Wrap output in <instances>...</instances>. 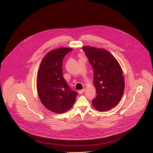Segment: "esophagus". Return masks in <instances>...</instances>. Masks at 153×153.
Listing matches in <instances>:
<instances>
[{
    "instance_id": "1",
    "label": "esophagus",
    "mask_w": 153,
    "mask_h": 153,
    "mask_svg": "<svg viewBox=\"0 0 153 153\" xmlns=\"http://www.w3.org/2000/svg\"><path fill=\"white\" fill-rule=\"evenodd\" d=\"M84 92H85V89H82V90L79 91V94H82Z\"/></svg>"
}]
</instances>
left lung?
Here are the masks:
<instances>
[{"mask_svg": "<svg viewBox=\"0 0 153 153\" xmlns=\"http://www.w3.org/2000/svg\"><path fill=\"white\" fill-rule=\"evenodd\" d=\"M94 70L96 97L93 106L100 111L111 110L120 102L125 89L123 72L116 58L107 50L90 46L82 47Z\"/></svg>", "mask_w": 153, "mask_h": 153, "instance_id": "left-lung-1", "label": "left lung"}]
</instances>
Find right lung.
<instances>
[{
  "label": "right lung",
  "mask_w": 153,
  "mask_h": 153,
  "mask_svg": "<svg viewBox=\"0 0 153 153\" xmlns=\"http://www.w3.org/2000/svg\"><path fill=\"white\" fill-rule=\"evenodd\" d=\"M73 50L60 48L48 52L43 58L37 76V90L42 104L56 113L67 111L75 102L77 92L72 90L62 74L64 56Z\"/></svg>",
  "instance_id": "add662e5"
}]
</instances>
